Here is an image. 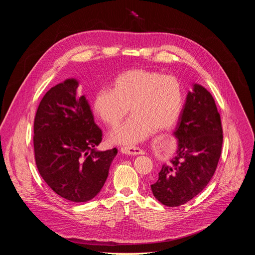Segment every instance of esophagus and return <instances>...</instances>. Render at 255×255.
<instances>
[{
  "label": "esophagus",
  "mask_w": 255,
  "mask_h": 255,
  "mask_svg": "<svg viewBox=\"0 0 255 255\" xmlns=\"http://www.w3.org/2000/svg\"><path fill=\"white\" fill-rule=\"evenodd\" d=\"M121 153H123L125 155L136 156L141 155L143 152L139 148H136V146H122V148H121Z\"/></svg>",
  "instance_id": "34e87169"
}]
</instances>
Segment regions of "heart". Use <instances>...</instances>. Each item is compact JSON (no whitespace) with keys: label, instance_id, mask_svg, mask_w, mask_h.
Instances as JSON below:
<instances>
[{"label":"heart","instance_id":"heart-1","mask_svg":"<svg viewBox=\"0 0 255 255\" xmlns=\"http://www.w3.org/2000/svg\"><path fill=\"white\" fill-rule=\"evenodd\" d=\"M184 95L180 80L143 69L128 70L117 75L111 89H100L93 96L95 116L115 129L122 123L129 109L133 116L111 136L123 144H135L155 131L169 129L183 109Z\"/></svg>","mask_w":255,"mask_h":255}]
</instances>
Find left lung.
Here are the masks:
<instances>
[{
    "label": "left lung",
    "mask_w": 255,
    "mask_h": 255,
    "mask_svg": "<svg viewBox=\"0 0 255 255\" xmlns=\"http://www.w3.org/2000/svg\"><path fill=\"white\" fill-rule=\"evenodd\" d=\"M172 135L178 140L177 150L162 165L151 189L162 205L178 207L206 188L221 155L220 115L211 93L203 86L193 84L187 94Z\"/></svg>",
    "instance_id": "8db88e82"
}]
</instances>
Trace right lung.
Returning <instances> with one entry per match:
<instances>
[{"label": "right lung", "mask_w": 255, "mask_h": 255, "mask_svg": "<svg viewBox=\"0 0 255 255\" xmlns=\"http://www.w3.org/2000/svg\"><path fill=\"white\" fill-rule=\"evenodd\" d=\"M78 85L67 78L47 91L35 117L34 151L50 188L70 202L85 203L102 189L118 150H97L102 131L86 95L77 94Z\"/></svg>", "instance_id": "right-lung-1"}]
</instances>
